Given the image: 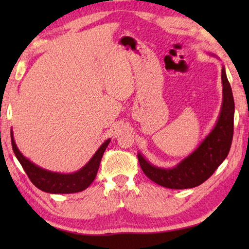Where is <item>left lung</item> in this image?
<instances>
[{
    "label": "left lung",
    "mask_w": 249,
    "mask_h": 249,
    "mask_svg": "<svg viewBox=\"0 0 249 249\" xmlns=\"http://www.w3.org/2000/svg\"><path fill=\"white\" fill-rule=\"evenodd\" d=\"M223 101L215 126L200 146L171 169L151 165L138 153L142 170L159 185L169 189L195 188L208 180L224 161L231 149L234 132V99L225 68H222Z\"/></svg>",
    "instance_id": "8db88e82"
}]
</instances>
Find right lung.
I'll use <instances>...</instances> for the list:
<instances>
[{"mask_svg":"<svg viewBox=\"0 0 249 249\" xmlns=\"http://www.w3.org/2000/svg\"><path fill=\"white\" fill-rule=\"evenodd\" d=\"M11 141L16 158L18 159L19 163L22 165L23 169L26 172L33 184L41 191L56 193V195L57 193H75L86 190L95 179L101 159H102L104 151L111 142V140L105 141L100 146V148L96 150L93 157L89 160V162L80 170L73 172V174H58V172L45 170L29 161L26 157H24L15 144L12 130Z\"/></svg>","mask_w":249,"mask_h":249,"instance_id":"right-lung-1","label":"right lung"}]
</instances>
